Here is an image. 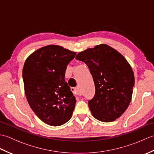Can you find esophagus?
Here are the masks:
<instances>
[{"label": "esophagus", "instance_id": "obj_1", "mask_svg": "<svg viewBox=\"0 0 154 154\" xmlns=\"http://www.w3.org/2000/svg\"><path fill=\"white\" fill-rule=\"evenodd\" d=\"M71 91L75 94H77V95H80V94L79 93V91H78L77 87H71Z\"/></svg>", "mask_w": 154, "mask_h": 154}]
</instances>
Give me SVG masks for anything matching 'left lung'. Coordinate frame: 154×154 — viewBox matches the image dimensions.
Masks as SVG:
<instances>
[{
	"instance_id": "obj_1",
	"label": "left lung",
	"mask_w": 154,
	"mask_h": 154,
	"mask_svg": "<svg viewBox=\"0 0 154 154\" xmlns=\"http://www.w3.org/2000/svg\"><path fill=\"white\" fill-rule=\"evenodd\" d=\"M92 75L95 94L88 102L93 116L110 122L125 112L131 101L134 75L122 54L106 44L96 45L77 55Z\"/></svg>"
}]
</instances>
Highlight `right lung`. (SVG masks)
<instances>
[{
  "mask_svg": "<svg viewBox=\"0 0 154 154\" xmlns=\"http://www.w3.org/2000/svg\"><path fill=\"white\" fill-rule=\"evenodd\" d=\"M75 55L60 45H49L32 53L24 63L22 77L29 105L48 125H63L73 114L76 99L65 73Z\"/></svg>",
  "mask_w": 154,
  "mask_h": 154,
  "instance_id": "1",
  "label": "right lung"
}]
</instances>
